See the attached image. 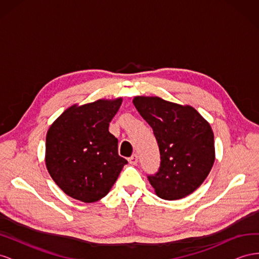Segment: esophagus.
<instances>
[{"mask_svg": "<svg viewBox=\"0 0 259 259\" xmlns=\"http://www.w3.org/2000/svg\"><path fill=\"white\" fill-rule=\"evenodd\" d=\"M128 162L131 164H133V165L137 164V162H138V156L137 155H133L131 158H128Z\"/></svg>", "mask_w": 259, "mask_h": 259, "instance_id": "obj_1", "label": "esophagus"}]
</instances>
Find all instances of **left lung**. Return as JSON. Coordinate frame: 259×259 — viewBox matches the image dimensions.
Returning a JSON list of instances; mask_svg holds the SVG:
<instances>
[{
  "label": "left lung",
  "instance_id": "left-lung-1",
  "mask_svg": "<svg viewBox=\"0 0 259 259\" xmlns=\"http://www.w3.org/2000/svg\"><path fill=\"white\" fill-rule=\"evenodd\" d=\"M135 108L148 123L158 142L159 171L148 180L159 197L177 200L202 184L213 165V132L196 109L159 97L137 96Z\"/></svg>",
  "mask_w": 259,
  "mask_h": 259
}]
</instances>
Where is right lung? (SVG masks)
Listing matches in <instances>:
<instances>
[{"mask_svg": "<svg viewBox=\"0 0 259 259\" xmlns=\"http://www.w3.org/2000/svg\"><path fill=\"white\" fill-rule=\"evenodd\" d=\"M123 99H99L69 107L48 130L46 165L68 196L94 202L110 192L127 160L118 156L109 124Z\"/></svg>", "mask_w": 259, "mask_h": 259, "instance_id": "obj_1", "label": "right lung"}]
</instances>
